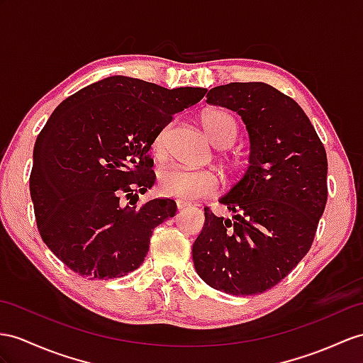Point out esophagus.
Here are the masks:
<instances>
[{
	"label": "esophagus",
	"mask_w": 363,
	"mask_h": 363,
	"mask_svg": "<svg viewBox=\"0 0 363 363\" xmlns=\"http://www.w3.org/2000/svg\"><path fill=\"white\" fill-rule=\"evenodd\" d=\"M191 206L189 201H184V200H177V209L182 211V209H186Z\"/></svg>",
	"instance_id": "obj_1"
}]
</instances>
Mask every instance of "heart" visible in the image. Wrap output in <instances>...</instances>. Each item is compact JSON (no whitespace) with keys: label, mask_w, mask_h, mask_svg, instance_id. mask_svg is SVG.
Instances as JSON below:
<instances>
[{"label":"heart","mask_w":363,"mask_h":363,"mask_svg":"<svg viewBox=\"0 0 363 363\" xmlns=\"http://www.w3.org/2000/svg\"><path fill=\"white\" fill-rule=\"evenodd\" d=\"M201 128L209 141L217 147H228L234 143L237 135L235 120L222 109H208L200 117ZM166 143V130H162L152 143V151L157 157H163ZM225 166L229 171L237 169V163L225 158ZM157 188L163 196L179 200H197L216 196L220 189V177L212 169H183L179 166L164 167L158 172Z\"/></svg>","instance_id":"obj_1"}]
</instances>
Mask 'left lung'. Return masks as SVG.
I'll return each instance as SVG.
<instances>
[{
  "label": "left lung",
  "instance_id": "obj_1",
  "mask_svg": "<svg viewBox=\"0 0 363 363\" xmlns=\"http://www.w3.org/2000/svg\"><path fill=\"white\" fill-rule=\"evenodd\" d=\"M206 103L240 115L250 134V166L220 203L234 222L205 208L192 246L199 276L233 296L276 286L309 251L328 199L323 143L303 109L267 83H229Z\"/></svg>",
  "mask_w": 363,
  "mask_h": 363
}]
</instances>
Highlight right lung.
<instances>
[{
    "label": "right lung",
    "instance_id": "right-lung-1",
    "mask_svg": "<svg viewBox=\"0 0 363 363\" xmlns=\"http://www.w3.org/2000/svg\"><path fill=\"white\" fill-rule=\"evenodd\" d=\"M206 92L115 75L52 112L35 141L30 197L43 242L67 268L108 280L143 263L152 231L177 212L169 199L135 205L155 182L149 149Z\"/></svg>",
    "mask_w": 363,
    "mask_h": 363
}]
</instances>
